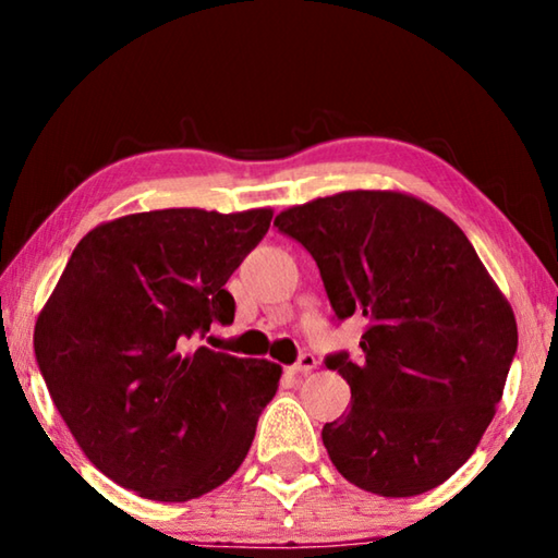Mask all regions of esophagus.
<instances>
[{
    "mask_svg": "<svg viewBox=\"0 0 558 558\" xmlns=\"http://www.w3.org/2000/svg\"><path fill=\"white\" fill-rule=\"evenodd\" d=\"M315 366H317V359L313 354H302L298 362L290 366V372L292 374H307V372H313Z\"/></svg>",
    "mask_w": 558,
    "mask_h": 558,
    "instance_id": "34e87169",
    "label": "esophagus"
}]
</instances>
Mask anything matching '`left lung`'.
I'll list each match as a JSON object with an SVG mask.
<instances>
[{"label": "left lung", "mask_w": 558, "mask_h": 558, "mask_svg": "<svg viewBox=\"0 0 558 558\" xmlns=\"http://www.w3.org/2000/svg\"><path fill=\"white\" fill-rule=\"evenodd\" d=\"M315 258L362 354L327 356L352 389L323 442L339 475L381 497L438 487L475 452L502 399L517 319L460 226L403 192L356 189L280 211Z\"/></svg>", "instance_id": "8db88e82"}]
</instances>
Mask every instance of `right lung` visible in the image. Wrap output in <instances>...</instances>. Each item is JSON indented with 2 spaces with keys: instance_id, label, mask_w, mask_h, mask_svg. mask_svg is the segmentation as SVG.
I'll return each instance as SVG.
<instances>
[{
  "instance_id": "obj_1",
  "label": "right lung",
  "mask_w": 558,
  "mask_h": 558,
  "mask_svg": "<svg viewBox=\"0 0 558 558\" xmlns=\"http://www.w3.org/2000/svg\"><path fill=\"white\" fill-rule=\"evenodd\" d=\"M270 209H159L96 226L36 317L34 352L86 458L155 502L223 485L256 436L282 369L196 347L231 325L226 280L256 248Z\"/></svg>"
}]
</instances>
